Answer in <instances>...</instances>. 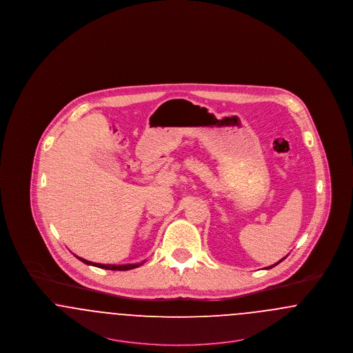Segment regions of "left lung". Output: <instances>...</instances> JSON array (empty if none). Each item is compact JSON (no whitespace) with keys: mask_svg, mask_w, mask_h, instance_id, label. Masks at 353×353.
<instances>
[{"mask_svg":"<svg viewBox=\"0 0 353 353\" xmlns=\"http://www.w3.org/2000/svg\"><path fill=\"white\" fill-rule=\"evenodd\" d=\"M285 258H287V256H285V258H282V259H281V261H279V262H276V263H275V265H272V266H270V268H266V269L269 270V269H272V268H275V266H276V265H279V263H281V262H282V261H285Z\"/></svg>","mask_w":353,"mask_h":353,"instance_id":"left-lung-1","label":"left lung"}]
</instances>
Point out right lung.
Segmentation results:
<instances>
[{
    "label": "right lung",
    "mask_w": 353,
    "mask_h": 353,
    "mask_svg": "<svg viewBox=\"0 0 353 353\" xmlns=\"http://www.w3.org/2000/svg\"><path fill=\"white\" fill-rule=\"evenodd\" d=\"M75 256H77L79 261H82L85 265H91V266H95V268H99V269L115 270V271H125V270L136 269V268H139L140 265H143V263H132V265H101V263L90 262V261L83 259V258H81V256H78V255H75Z\"/></svg>",
    "instance_id": "add662e5"
}]
</instances>
